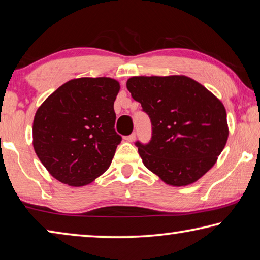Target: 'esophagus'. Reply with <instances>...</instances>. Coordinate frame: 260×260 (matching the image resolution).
Returning <instances> with one entry per match:
<instances>
[{
	"label": "esophagus",
	"instance_id": "34e87169",
	"mask_svg": "<svg viewBox=\"0 0 260 260\" xmlns=\"http://www.w3.org/2000/svg\"><path fill=\"white\" fill-rule=\"evenodd\" d=\"M135 139H136V133L131 134L130 136H126V137H125V140H126V142H129V143H133Z\"/></svg>",
	"mask_w": 260,
	"mask_h": 260
}]
</instances>
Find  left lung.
I'll list each match as a JSON object with an SVG mask.
<instances>
[{
	"label": "left lung",
	"mask_w": 260,
	"mask_h": 260,
	"mask_svg": "<svg viewBox=\"0 0 260 260\" xmlns=\"http://www.w3.org/2000/svg\"><path fill=\"white\" fill-rule=\"evenodd\" d=\"M126 88L151 118V140L135 144L148 170L168 185L186 186L211 169L229 138L219 99L184 75L134 76Z\"/></svg>",
	"instance_id": "1"
}]
</instances>
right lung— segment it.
I'll list each match as a JSON object with an SVG mask.
<instances>
[{"label": "right lung", "instance_id": "right-lung-1", "mask_svg": "<svg viewBox=\"0 0 260 260\" xmlns=\"http://www.w3.org/2000/svg\"><path fill=\"white\" fill-rule=\"evenodd\" d=\"M120 83L109 77L66 82L44 100L33 122L35 153L62 184H90L111 166L122 137L114 129Z\"/></svg>", "mask_w": 260, "mask_h": 260}]
</instances>
